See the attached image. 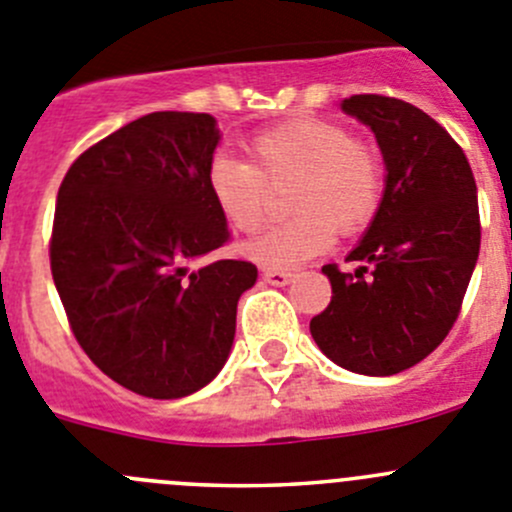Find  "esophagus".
Returning <instances> with one entry per match:
<instances>
[{"instance_id": "esophagus-1", "label": "esophagus", "mask_w": 512, "mask_h": 512, "mask_svg": "<svg viewBox=\"0 0 512 512\" xmlns=\"http://www.w3.org/2000/svg\"><path fill=\"white\" fill-rule=\"evenodd\" d=\"M262 280L270 285H288L290 280H293V272L272 270V267H267V270H262Z\"/></svg>"}]
</instances>
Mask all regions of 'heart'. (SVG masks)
Segmentation results:
<instances>
[{
	"label": "heart",
	"instance_id": "heart-1",
	"mask_svg": "<svg viewBox=\"0 0 512 512\" xmlns=\"http://www.w3.org/2000/svg\"><path fill=\"white\" fill-rule=\"evenodd\" d=\"M245 161L214 159L207 189L224 222L237 232H255L267 214L270 186L293 181L288 212L245 247L272 270H290L318 257L333 237L356 234L374 219L384 197V161L366 138L343 123L293 118L245 141Z\"/></svg>",
	"mask_w": 512,
	"mask_h": 512
}]
</instances>
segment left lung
I'll list each match as a JSON object with an SVG mask.
<instances>
[{"mask_svg": "<svg viewBox=\"0 0 512 512\" xmlns=\"http://www.w3.org/2000/svg\"><path fill=\"white\" fill-rule=\"evenodd\" d=\"M341 108L374 131L386 189L348 255L361 267H323L333 295L310 333L343 369L391 376L427 358L460 315L480 255L477 186L460 143L417 105L364 93Z\"/></svg>", "mask_w": 512, "mask_h": 512, "instance_id": "1", "label": "left lung"}]
</instances>
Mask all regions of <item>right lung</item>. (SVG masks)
Segmentation results:
<instances>
[{
    "label": "right lung",
    "mask_w": 512,
    "mask_h": 512,
    "mask_svg": "<svg viewBox=\"0 0 512 512\" xmlns=\"http://www.w3.org/2000/svg\"><path fill=\"white\" fill-rule=\"evenodd\" d=\"M217 143L209 113H148L83 151L57 191L50 270L70 331L148 399L219 374L237 300L257 280L252 262L207 260L229 242L207 189Z\"/></svg>",
    "instance_id": "right-lung-1"
}]
</instances>
